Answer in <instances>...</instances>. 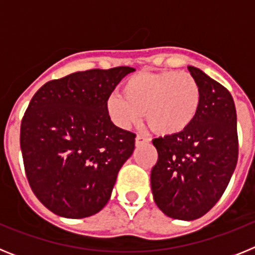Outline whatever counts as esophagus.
Returning a JSON list of instances; mask_svg holds the SVG:
<instances>
[{"label":"esophagus","mask_w":255,"mask_h":255,"mask_svg":"<svg viewBox=\"0 0 255 255\" xmlns=\"http://www.w3.org/2000/svg\"><path fill=\"white\" fill-rule=\"evenodd\" d=\"M149 141V139L143 136V135H136V138H135V144L136 145H141V144H145Z\"/></svg>","instance_id":"esophagus-1"}]
</instances>
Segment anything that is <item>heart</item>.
<instances>
[{
	"instance_id": "1",
	"label": "heart",
	"mask_w": 255,
	"mask_h": 255,
	"mask_svg": "<svg viewBox=\"0 0 255 255\" xmlns=\"http://www.w3.org/2000/svg\"><path fill=\"white\" fill-rule=\"evenodd\" d=\"M202 94L195 78L186 71L134 74L123 84V96L107 98L106 110L112 123L121 129L136 125L145 115L153 131L161 135L181 132L193 124Z\"/></svg>"
}]
</instances>
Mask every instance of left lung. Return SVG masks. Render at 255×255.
Returning <instances> with one entry per match:
<instances>
[{"mask_svg":"<svg viewBox=\"0 0 255 255\" xmlns=\"http://www.w3.org/2000/svg\"><path fill=\"white\" fill-rule=\"evenodd\" d=\"M200 88L195 120L184 131L153 139L158 152L150 172L155 204L175 220L202 217L217 203L238 163L233 96L202 70L188 66Z\"/></svg>","mask_w":255,"mask_h":255,"instance_id":"8db88e82","label":"left lung"}]
</instances>
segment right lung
Returning <instances> with one entry per match:
<instances>
[{"instance_id": "obj_1", "label": "right lung", "mask_w": 255, "mask_h": 255, "mask_svg": "<svg viewBox=\"0 0 255 255\" xmlns=\"http://www.w3.org/2000/svg\"><path fill=\"white\" fill-rule=\"evenodd\" d=\"M135 69H92L51 80L33 96L20 126L26 179L55 215L93 216L107 204L135 134L106 110L116 85Z\"/></svg>"}]
</instances>
